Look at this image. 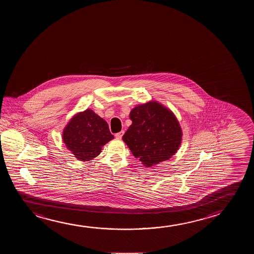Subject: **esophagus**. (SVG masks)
Listing matches in <instances>:
<instances>
[{
  "instance_id": "1",
  "label": "esophagus",
  "mask_w": 254,
  "mask_h": 254,
  "mask_svg": "<svg viewBox=\"0 0 254 254\" xmlns=\"http://www.w3.org/2000/svg\"><path fill=\"white\" fill-rule=\"evenodd\" d=\"M123 134H124V131H121V132L115 133V137H116L117 139H122Z\"/></svg>"
}]
</instances>
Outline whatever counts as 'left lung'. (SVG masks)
I'll use <instances>...</instances> for the list:
<instances>
[{"label":"left lung","instance_id":"obj_1","mask_svg":"<svg viewBox=\"0 0 254 254\" xmlns=\"http://www.w3.org/2000/svg\"><path fill=\"white\" fill-rule=\"evenodd\" d=\"M132 125L122 137L135 158L147 167L167 161L177 153L182 130L173 113L157 102L134 107Z\"/></svg>","mask_w":254,"mask_h":254}]
</instances>
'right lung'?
<instances>
[{
  "instance_id": "right-lung-1",
  "label": "right lung",
  "mask_w": 254,
  "mask_h": 254,
  "mask_svg": "<svg viewBox=\"0 0 254 254\" xmlns=\"http://www.w3.org/2000/svg\"><path fill=\"white\" fill-rule=\"evenodd\" d=\"M114 138L107 122L90 109L74 116L63 132L67 148L82 162L98 156L104 145Z\"/></svg>"
}]
</instances>
